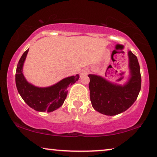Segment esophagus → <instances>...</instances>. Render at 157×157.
Masks as SVG:
<instances>
[{
	"label": "esophagus",
	"instance_id": "1",
	"mask_svg": "<svg viewBox=\"0 0 157 157\" xmlns=\"http://www.w3.org/2000/svg\"><path fill=\"white\" fill-rule=\"evenodd\" d=\"M89 73V70L87 69V68H85V69L82 70L81 71V75H87Z\"/></svg>",
	"mask_w": 157,
	"mask_h": 157
}]
</instances>
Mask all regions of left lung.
<instances>
[{
  "label": "left lung",
  "instance_id": "1",
  "mask_svg": "<svg viewBox=\"0 0 157 157\" xmlns=\"http://www.w3.org/2000/svg\"><path fill=\"white\" fill-rule=\"evenodd\" d=\"M129 75L125 84L111 82L96 75L90 74V100L96 111L108 116L124 112L133 105L141 90L142 78L137 57L128 51Z\"/></svg>",
  "mask_w": 157,
  "mask_h": 157
}]
</instances>
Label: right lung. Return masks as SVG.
Masks as SVG:
<instances>
[{"mask_svg": "<svg viewBox=\"0 0 157 157\" xmlns=\"http://www.w3.org/2000/svg\"><path fill=\"white\" fill-rule=\"evenodd\" d=\"M28 50L23 54L17 65L15 84L17 91L24 101L33 109L38 112H53L63 105L67 95V87L78 80L79 75L64 78L50 87H35L26 80L23 74V64Z\"/></svg>", "mask_w": 157, "mask_h": 157, "instance_id": "obj_1", "label": "right lung"}]
</instances>
